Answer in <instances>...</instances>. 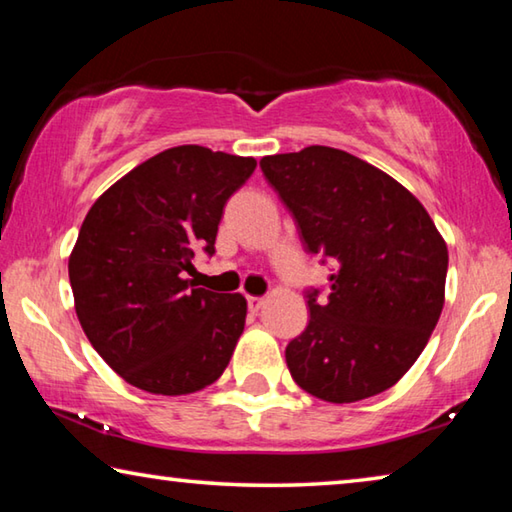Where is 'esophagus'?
I'll return each instance as SVG.
<instances>
[{"mask_svg":"<svg viewBox=\"0 0 512 512\" xmlns=\"http://www.w3.org/2000/svg\"><path fill=\"white\" fill-rule=\"evenodd\" d=\"M262 307H264V298L248 296V309H250V311H259Z\"/></svg>","mask_w":512,"mask_h":512,"instance_id":"obj_1","label":"esophagus"}]
</instances>
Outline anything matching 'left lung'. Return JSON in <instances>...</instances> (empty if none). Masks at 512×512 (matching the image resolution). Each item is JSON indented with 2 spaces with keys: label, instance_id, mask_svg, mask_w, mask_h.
Masks as SVG:
<instances>
[{
  "label": "left lung",
  "instance_id": "8db88e82",
  "mask_svg": "<svg viewBox=\"0 0 512 512\" xmlns=\"http://www.w3.org/2000/svg\"><path fill=\"white\" fill-rule=\"evenodd\" d=\"M307 253L332 259L329 296L307 291L309 325L287 345L296 384L359 402L397 384L445 305L447 244L409 189L332 146L259 160Z\"/></svg>",
  "mask_w": 512,
  "mask_h": 512
}]
</instances>
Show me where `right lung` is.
Masks as SVG:
<instances>
[{"instance_id":"add662e5","label":"right lung","mask_w":512,"mask_h":512,"mask_svg":"<svg viewBox=\"0 0 512 512\" xmlns=\"http://www.w3.org/2000/svg\"><path fill=\"white\" fill-rule=\"evenodd\" d=\"M255 158L185 144L153 155L90 207L69 284L92 348L135 388L189 395L214 384L246 325L241 293L198 289L185 273L214 255L223 207Z\"/></svg>"}]
</instances>
